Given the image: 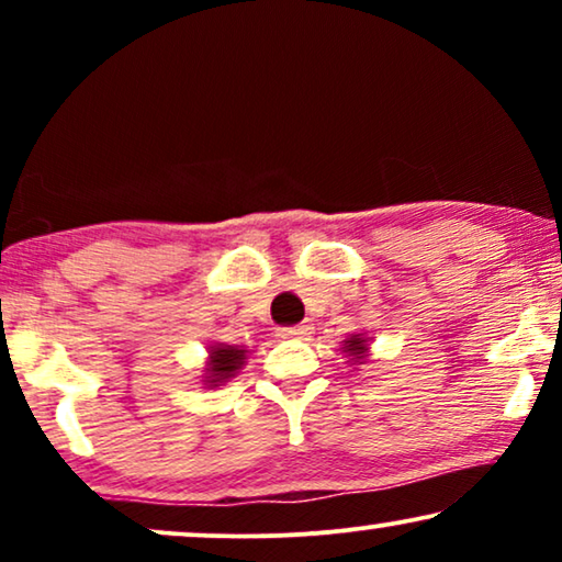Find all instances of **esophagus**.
Returning <instances> with one entry per match:
<instances>
[{"label": "esophagus", "instance_id": "1", "mask_svg": "<svg viewBox=\"0 0 562 562\" xmlns=\"http://www.w3.org/2000/svg\"><path fill=\"white\" fill-rule=\"evenodd\" d=\"M312 325H306V322H304V325H296V327H283L281 329V337H286V340H306V337H310L312 335Z\"/></svg>", "mask_w": 562, "mask_h": 562}]
</instances>
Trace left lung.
<instances>
[{"label":"left lung","instance_id":"1","mask_svg":"<svg viewBox=\"0 0 562 562\" xmlns=\"http://www.w3.org/2000/svg\"><path fill=\"white\" fill-rule=\"evenodd\" d=\"M340 350L345 352L350 366H366L371 360V337H366L363 333L345 337Z\"/></svg>","mask_w":562,"mask_h":562}]
</instances>
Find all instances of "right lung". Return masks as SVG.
I'll return each instance as SVG.
<instances>
[{"mask_svg":"<svg viewBox=\"0 0 562 562\" xmlns=\"http://www.w3.org/2000/svg\"><path fill=\"white\" fill-rule=\"evenodd\" d=\"M210 356H206L204 371H202V383L204 389H217L225 386L229 379H235L245 366V358H248V350L243 345H225L214 342L210 345Z\"/></svg>","mask_w":562,"mask_h":562,"instance_id":"1","label":"right lung"}]
</instances>
